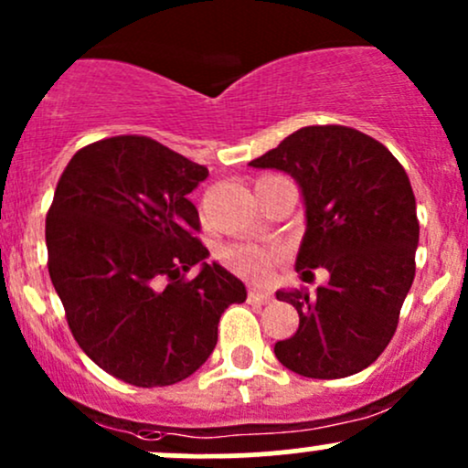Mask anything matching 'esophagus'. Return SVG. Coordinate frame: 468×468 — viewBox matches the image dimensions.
Listing matches in <instances>:
<instances>
[{
  "label": "esophagus",
  "mask_w": 468,
  "mask_h": 468,
  "mask_svg": "<svg viewBox=\"0 0 468 468\" xmlns=\"http://www.w3.org/2000/svg\"><path fill=\"white\" fill-rule=\"evenodd\" d=\"M271 300H273V297H271V292H261V291H255V289L249 291V302H250V304L261 306V304H269Z\"/></svg>",
  "instance_id": "34e87169"
}]
</instances>
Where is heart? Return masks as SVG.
Wrapping results in <instances>:
<instances>
[{
	"mask_svg": "<svg viewBox=\"0 0 468 468\" xmlns=\"http://www.w3.org/2000/svg\"><path fill=\"white\" fill-rule=\"evenodd\" d=\"M224 261L229 264V269L235 271V273L260 280V277L269 275L273 258H271L269 253H264V250H260L258 246L233 244L224 250Z\"/></svg>",
	"mask_w": 468,
	"mask_h": 468,
	"instance_id": "obj_1",
	"label": "heart"
}]
</instances>
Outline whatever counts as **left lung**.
<instances>
[{
  "label": "left lung",
  "mask_w": 468,
  "mask_h": 468,
  "mask_svg": "<svg viewBox=\"0 0 468 468\" xmlns=\"http://www.w3.org/2000/svg\"><path fill=\"white\" fill-rule=\"evenodd\" d=\"M300 184L306 233L295 269H326L315 297L277 291L300 326L275 357L304 378L335 379L371 367L391 342L415 277L420 222L407 171L384 144L356 128L304 126L249 162Z\"/></svg>",
  "instance_id": "8db88e82"
}]
</instances>
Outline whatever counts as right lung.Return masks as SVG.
<instances>
[{
	"label": "right lung",
	"mask_w": 468,
	"mask_h": 468,
	"mask_svg": "<svg viewBox=\"0 0 468 468\" xmlns=\"http://www.w3.org/2000/svg\"><path fill=\"white\" fill-rule=\"evenodd\" d=\"M208 177L144 135L80 148L46 215L48 273L81 351L133 387L193 376L218 344V324L242 304V282L208 255L188 193Z\"/></svg>",
	"instance_id": "right-lung-1"
}]
</instances>
